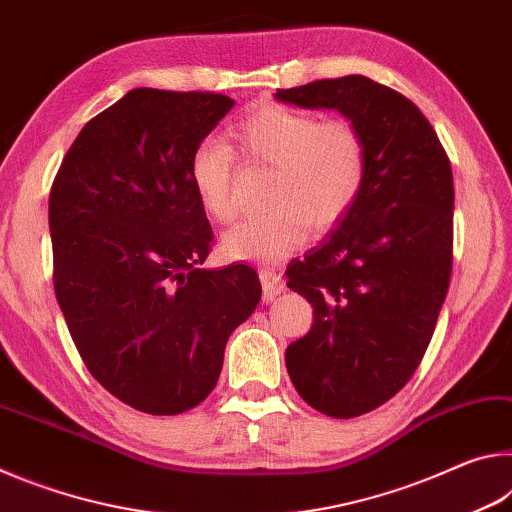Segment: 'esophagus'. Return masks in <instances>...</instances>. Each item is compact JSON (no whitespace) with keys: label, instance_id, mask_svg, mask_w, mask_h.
Here are the masks:
<instances>
[{"label":"esophagus","instance_id":"esophagus-1","mask_svg":"<svg viewBox=\"0 0 512 512\" xmlns=\"http://www.w3.org/2000/svg\"><path fill=\"white\" fill-rule=\"evenodd\" d=\"M259 280H262V289H264V300H273L275 296H280L287 289V284H284L282 275L275 273V271H262L259 273Z\"/></svg>","mask_w":512,"mask_h":512}]
</instances>
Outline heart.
I'll list each match as a JSON object with an SVG mask.
<instances>
[{"mask_svg":"<svg viewBox=\"0 0 512 512\" xmlns=\"http://www.w3.org/2000/svg\"><path fill=\"white\" fill-rule=\"evenodd\" d=\"M228 144L246 164L273 169L266 205L271 212L225 232L232 259L275 264L296 253L311 235L339 225L357 203L368 173V146L348 117L264 106L228 131ZM189 180L203 212L216 223L237 219L232 189L235 155L219 140H203L189 158Z\"/></svg>","mask_w":512,"mask_h":512,"instance_id":"heart-1","label":"heart"}]
</instances>
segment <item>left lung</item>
Here are the masks:
<instances>
[{"label":"left lung","mask_w":512,"mask_h":512,"mask_svg":"<svg viewBox=\"0 0 512 512\" xmlns=\"http://www.w3.org/2000/svg\"><path fill=\"white\" fill-rule=\"evenodd\" d=\"M275 97L339 110L366 137L357 203L325 244L287 268V287L311 302L314 325L284 354L311 409L357 418L402 391L429 348L452 277V164L420 108L366 76Z\"/></svg>","instance_id":"obj_1"}]
</instances>
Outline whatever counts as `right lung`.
<instances>
[{"mask_svg": "<svg viewBox=\"0 0 512 512\" xmlns=\"http://www.w3.org/2000/svg\"><path fill=\"white\" fill-rule=\"evenodd\" d=\"M216 92L137 88L83 126L49 192L54 291L90 375L133 409L176 415L212 393L253 314V268L205 271L212 228L189 158L228 115Z\"/></svg>", "mask_w": 512, "mask_h": 512, "instance_id": "right-lung-1", "label": "right lung"}]
</instances>
